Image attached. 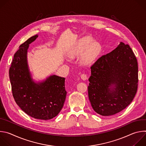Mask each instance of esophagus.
Listing matches in <instances>:
<instances>
[{"label": "esophagus", "instance_id": "esophagus-1", "mask_svg": "<svg viewBox=\"0 0 146 146\" xmlns=\"http://www.w3.org/2000/svg\"><path fill=\"white\" fill-rule=\"evenodd\" d=\"M81 78L83 80H86L87 79V74H84V73H82L81 74Z\"/></svg>", "mask_w": 146, "mask_h": 146}]
</instances>
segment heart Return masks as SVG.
<instances>
[{
    "instance_id": "b5f03b06",
    "label": "heart",
    "mask_w": 146,
    "mask_h": 146,
    "mask_svg": "<svg viewBox=\"0 0 146 146\" xmlns=\"http://www.w3.org/2000/svg\"><path fill=\"white\" fill-rule=\"evenodd\" d=\"M102 51V46L90 37L81 39L77 46L68 54L70 59L74 58L83 54L81 57V62L84 65H89L94 62Z\"/></svg>"
}]
</instances>
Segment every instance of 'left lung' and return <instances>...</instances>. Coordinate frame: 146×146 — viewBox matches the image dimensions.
<instances>
[{"instance_id": "left-lung-1", "label": "left lung", "mask_w": 146, "mask_h": 146, "mask_svg": "<svg viewBox=\"0 0 146 146\" xmlns=\"http://www.w3.org/2000/svg\"><path fill=\"white\" fill-rule=\"evenodd\" d=\"M91 71L88 98L95 112L110 116L129 105L137 92L138 66L128 44L120 42L111 52L99 58Z\"/></svg>"}]
</instances>
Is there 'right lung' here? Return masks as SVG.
Listing matches in <instances>:
<instances>
[{
	"label": "right lung",
	"instance_id": "right-lung-1",
	"mask_svg": "<svg viewBox=\"0 0 146 146\" xmlns=\"http://www.w3.org/2000/svg\"><path fill=\"white\" fill-rule=\"evenodd\" d=\"M38 37L35 35L20 45L9 69L13 97L16 103L28 115L47 120L56 117L64 106L66 91L65 78L53 74L35 82L28 63L29 44Z\"/></svg>",
	"mask_w": 146,
	"mask_h": 146
}]
</instances>
